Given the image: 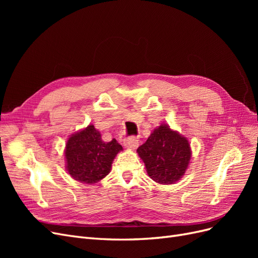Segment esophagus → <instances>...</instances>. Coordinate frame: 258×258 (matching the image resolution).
Here are the masks:
<instances>
[{"mask_svg":"<svg viewBox=\"0 0 258 258\" xmlns=\"http://www.w3.org/2000/svg\"><path fill=\"white\" fill-rule=\"evenodd\" d=\"M139 145V140L136 137H130L123 141V146L130 150H135Z\"/></svg>","mask_w":258,"mask_h":258,"instance_id":"1","label":"esophagus"}]
</instances>
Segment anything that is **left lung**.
Returning a JSON list of instances; mask_svg holds the SVG:
<instances>
[{"mask_svg": "<svg viewBox=\"0 0 258 258\" xmlns=\"http://www.w3.org/2000/svg\"><path fill=\"white\" fill-rule=\"evenodd\" d=\"M137 152L144 162L148 176L163 185L177 182L191 158L188 140L166 123L154 129Z\"/></svg>", "mask_w": 258, "mask_h": 258, "instance_id": "obj_1", "label": "left lung"}]
</instances>
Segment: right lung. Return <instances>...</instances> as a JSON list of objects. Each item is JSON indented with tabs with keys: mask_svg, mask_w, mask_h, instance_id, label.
Masks as SVG:
<instances>
[{
	"mask_svg": "<svg viewBox=\"0 0 258 258\" xmlns=\"http://www.w3.org/2000/svg\"><path fill=\"white\" fill-rule=\"evenodd\" d=\"M122 146L113 139L104 142L93 124L69 138L64 157L68 173L76 181L95 184L110 173L112 162Z\"/></svg>",
	"mask_w": 258,
	"mask_h": 258,
	"instance_id": "obj_1",
	"label": "right lung"
}]
</instances>
